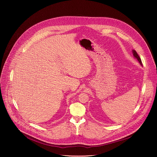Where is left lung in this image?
Here are the masks:
<instances>
[{
	"label": "left lung",
	"instance_id": "left-lung-1",
	"mask_svg": "<svg viewBox=\"0 0 157 157\" xmlns=\"http://www.w3.org/2000/svg\"><path fill=\"white\" fill-rule=\"evenodd\" d=\"M132 53H133V57L135 58H136L137 59V61H139V63L142 66V61H141V59H140V56L138 55V54L137 53V52H136V50H132Z\"/></svg>",
	"mask_w": 157,
	"mask_h": 157
}]
</instances>
